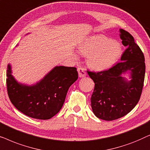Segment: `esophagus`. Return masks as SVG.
<instances>
[{
	"mask_svg": "<svg viewBox=\"0 0 150 150\" xmlns=\"http://www.w3.org/2000/svg\"><path fill=\"white\" fill-rule=\"evenodd\" d=\"M78 72H79V76L80 78H83L86 76V75H87V73H86L85 69L82 68V67H79L78 68Z\"/></svg>",
	"mask_w": 150,
	"mask_h": 150,
	"instance_id": "1",
	"label": "esophagus"
}]
</instances>
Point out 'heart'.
<instances>
[{
    "mask_svg": "<svg viewBox=\"0 0 150 150\" xmlns=\"http://www.w3.org/2000/svg\"><path fill=\"white\" fill-rule=\"evenodd\" d=\"M78 51L87 56V63L90 68L96 71H104L115 64L122 54L121 44L103 35L89 36L78 44ZM75 60L79 59L74 52Z\"/></svg>",
    "mask_w": 150,
    "mask_h": 150,
    "instance_id": "b5f03b06",
    "label": "heart"
}]
</instances>
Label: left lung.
Returning <instances> with one entry per match:
<instances>
[{
    "label": "left lung",
    "instance_id": "8db88e82",
    "mask_svg": "<svg viewBox=\"0 0 150 150\" xmlns=\"http://www.w3.org/2000/svg\"><path fill=\"white\" fill-rule=\"evenodd\" d=\"M120 37L126 50L121 62L106 71H87L95 83L91 106L98 118L112 121L130 112L138 103L144 83L145 57L134 38L124 29ZM129 75L128 79L124 76Z\"/></svg>",
    "mask_w": 150,
    "mask_h": 150
}]
</instances>
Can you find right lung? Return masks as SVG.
I'll return each instance as SVG.
<instances>
[{
	"label": "right lung",
	"mask_w": 150,
	"mask_h": 150,
	"mask_svg": "<svg viewBox=\"0 0 150 150\" xmlns=\"http://www.w3.org/2000/svg\"><path fill=\"white\" fill-rule=\"evenodd\" d=\"M7 77L8 96L13 106L30 117L45 120L62 108L69 87L78 79V71L74 67L55 66L40 81L28 85L14 78L9 63Z\"/></svg>",
	"instance_id": "right-lung-1"
}]
</instances>
